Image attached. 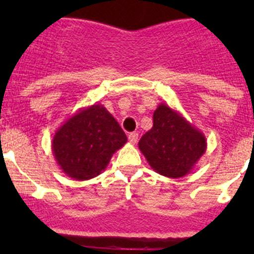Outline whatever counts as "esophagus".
I'll list each match as a JSON object with an SVG mask.
<instances>
[{"label": "esophagus", "mask_w": 254, "mask_h": 254, "mask_svg": "<svg viewBox=\"0 0 254 254\" xmlns=\"http://www.w3.org/2000/svg\"><path fill=\"white\" fill-rule=\"evenodd\" d=\"M127 139H129L130 143L135 145V143L137 142V139H139V134H137V132H130V134L127 135Z\"/></svg>", "instance_id": "obj_1"}]
</instances>
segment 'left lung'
<instances>
[{
	"label": "left lung",
	"mask_w": 254,
	"mask_h": 254,
	"mask_svg": "<svg viewBox=\"0 0 254 254\" xmlns=\"http://www.w3.org/2000/svg\"><path fill=\"white\" fill-rule=\"evenodd\" d=\"M139 148L160 175L181 178L194 170L206 151L205 135L167 103L158 104L153 127L140 139Z\"/></svg>",
	"instance_id": "1"
}]
</instances>
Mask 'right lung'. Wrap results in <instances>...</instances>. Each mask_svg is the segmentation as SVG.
<instances>
[{"instance_id":"obj_1","label":"right lung","mask_w":254,"mask_h":254,"mask_svg":"<svg viewBox=\"0 0 254 254\" xmlns=\"http://www.w3.org/2000/svg\"><path fill=\"white\" fill-rule=\"evenodd\" d=\"M127 141L114 117L97 103L71 115L55 131L51 148L65 175L88 181L106 170L114 152Z\"/></svg>"}]
</instances>
